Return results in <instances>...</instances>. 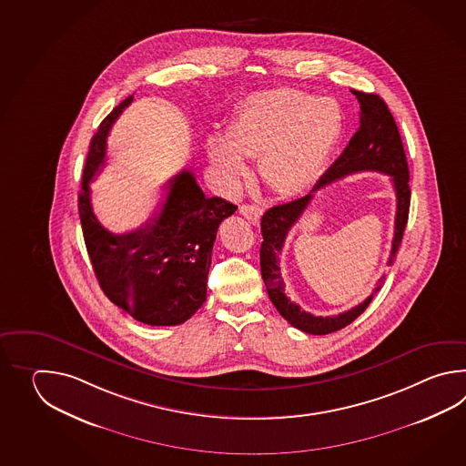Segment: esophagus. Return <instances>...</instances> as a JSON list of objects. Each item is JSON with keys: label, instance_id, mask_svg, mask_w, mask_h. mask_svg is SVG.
Here are the masks:
<instances>
[{"label": "esophagus", "instance_id": "esophagus-1", "mask_svg": "<svg viewBox=\"0 0 466 466\" xmlns=\"http://www.w3.org/2000/svg\"><path fill=\"white\" fill-rule=\"evenodd\" d=\"M239 213H241L249 223H253V225H258L259 219L263 217V209L259 208V207H255V205H241V207H239Z\"/></svg>", "mask_w": 466, "mask_h": 466}]
</instances>
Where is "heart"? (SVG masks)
<instances>
[{
    "mask_svg": "<svg viewBox=\"0 0 466 466\" xmlns=\"http://www.w3.org/2000/svg\"><path fill=\"white\" fill-rule=\"evenodd\" d=\"M341 135V113L328 98L293 88L249 95L227 137L208 141V157L225 187L238 189L248 175L243 157L259 158V177L278 197L307 193L321 178Z\"/></svg>",
    "mask_w": 466,
    "mask_h": 466,
    "instance_id": "1",
    "label": "heart"
}]
</instances>
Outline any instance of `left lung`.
Returning <instances> with one entry per match:
<instances>
[{
	"label": "left lung",
	"instance_id": "left-lung-1",
	"mask_svg": "<svg viewBox=\"0 0 466 466\" xmlns=\"http://www.w3.org/2000/svg\"><path fill=\"white\" fill-rule=\"evenodd\" d=\"M360 103V128L351 137L345 151L339 158L329 167L327 173L319 178L311 193L303 198L278 205L268 209L261 218V237L263 243L259 248V265L261 277L268 289V297L275 305L278 313L287 319L289 325L309 333V335H328L348 327L355 321L371 303L373 297L383 285L380 279L375 291L360 303L358 307L339 313L337 317H315L293 303L285 293V281L279 273L278 259L285 245L288 231L301 218L313 199V193L327 187L337 179L345 178L347 175L358 171H378L391 177L396 195L395 237L391 241V253L388 258V267L393 265L401 238L405 233L410 211V171L406 163L403 141L396 127L395 118L388 109L387 103L373 93H363L351 89Z\"/></svg>",
	"mask_w": 466,
	"mask_h": 466
}]
</instances>
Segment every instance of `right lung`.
<instances>
[{
    "instance_id": "obj_1",
    "label": "right lung",
    "mask_w": 466,
    "mask_h": 466,
    "mask_svg": "<svg viewBox=\"0 0 466 466\" xmlns=\"http://www.w3.org/2000/svg\"><path fill=\"white\" fill-rule=\"evenodd\" d=\"M128 96L101 121L83 169L78 211L89 259L103 293L129 317L151 327L181 325L207 299L211 249L219 223L238 207L208 198L189 169L165 185L158 213L141 228L115 235L91 207L89 181L105 165L106 138Z\"/></svg>"
}]
</instances>
